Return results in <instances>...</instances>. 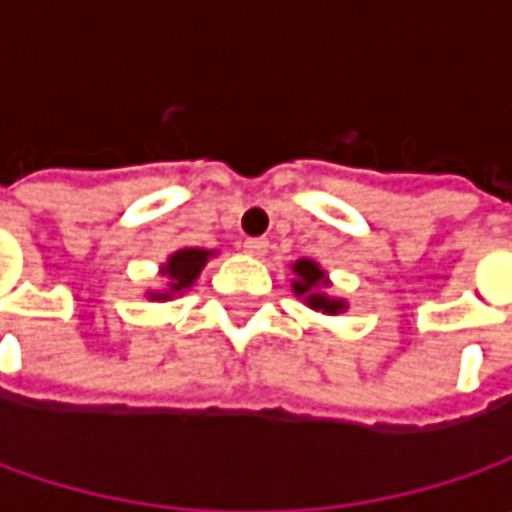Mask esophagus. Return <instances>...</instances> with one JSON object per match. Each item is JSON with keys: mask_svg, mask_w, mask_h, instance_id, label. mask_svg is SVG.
<instances>
[{"mask_svg": "<svg viewBox=\"0 0 512 512\" xmlns=\"http://www.w3.org/2000/svg\"><path fill=\"white\" fill-rule=\"evenodd\" d=\"M245 253L247 256H256V259H259V256H265L267 253V239H245Z\"/></svg>", "mask_w": 512, "mask_h": 512, "instance_id": "esophagus-1", "label": "esophagus"}]
</instances>
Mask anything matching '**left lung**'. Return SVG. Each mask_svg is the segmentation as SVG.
<instances>
[{"mask_svg": "<svg viewBox=\"0 0 512 512\" xmlns=\"http://www.w3.org/2000/svg\"><path fill=\"white\" fill-rule=\"evenodd\" d=\"M293 279H290V287H293V293L305 302L310 310H316V313H325V316H339L347 310V299L342 296H333L330 293V276H327V270L319 262H313V259H296L293 265Z\"/></svg>", "mask_w": 512, "mask_h": 512, "instance_id": "left-lung-1", "label": "left lung"}]
</instances>
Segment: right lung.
<instances>
[{
	"instance_id": "1",
	"label": "right lung",
	"mask_w": 512,
	"mask_h": 512,
	"mask_svg": "<svg viewBox=\"0 0 512 512\" xmlns=\"http://www.w3.org/2000/svg\"><path fill=\"white\" fill-rule=\"evenodd\" d=\"M216 256V250H205V247H179L173 250L168 259L159 265V276L165 279V285L159 290H145V299L150 302H170L176 296H182L185 290L193 287L199 279V273L205 265Z\"/></svg>"
}]
</instances>
